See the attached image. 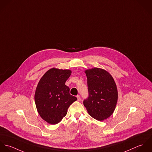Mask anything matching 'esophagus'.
I'll return each mask as SVG.
<instances>
[{"label":"esophagus","mask_w":152,"mask_h":152,"mask_svg":"<svg viewBox=\"0 0 152 152\" xmlns=\"http://www.w3.org/2000/svg\"><path fill=\"white\" fill-rule=\"evenodd\" d=\"M77 100H78V101H80V100H81L80 96L79 95H77Z\"/></svg>","instance_id":"1"}]
</instances>
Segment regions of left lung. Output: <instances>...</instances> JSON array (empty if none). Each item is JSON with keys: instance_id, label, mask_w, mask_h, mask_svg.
Masks as SVG:
<instances>
[{"instance_id": "obj_1", "label": "left lung", "mask_w": 152, "mask_h": 152, "mask_svg": "<svg viewBox=\"0 0 152 152\" xmlns=\"http://www.w3.org/2000/svg\"><path fill=\"white\" fill-rule=\"evenodd\" d=\"M88 78L89 97L83 101L89 115L103 121L114 112L118 99L114 79L106 70L94 67L85 70Z\"/></svg>"}]
</instances>
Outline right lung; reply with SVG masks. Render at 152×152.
<instances>
[{
    "instance_id": "right-lung-1",
    "label": "right lung",
    "mask_w": 152,
    "mask_h": 152,
    "mask_svg": "<svg viewBox=\"0 0 152 152\" xmlns=\"http://www.w3.org/2000/svg\"><path fill=\"white\" fill-rule=\"evenodd\" d=\"M72 73L69 69L52 68L40 79L34 102L40 116L47 123L56 124L66 115L70 105L77 98L70 94L66 81Z\"/></svg>"
}]
</instances>
